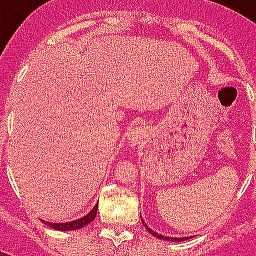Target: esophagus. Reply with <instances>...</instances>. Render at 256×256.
I'll return each instance as SVG.
<instances>
[{
    "label": "esophagus",
    "instance_id": "obj_1",
    "mask_svg": "<svg viewBox=\"0 0 256 256\" xmlns=\"http://www.w3.org/2000/svg\"><path fill=\"white\" fill-rule=\"evenodd\" d=\"M145 128L142 126H138V128H133V130H130V133H128V144L130 145H133V146H137L140 144L142 142L144 138H145Z\"/></svg>",
    "mask_w": 256,
    "mask_h": 256
}]
</instances>
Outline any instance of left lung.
<instances>
[{"instance_id": "8db88e82", "label": "left lung", "mask_w": 256, "mask_h": 256, "mask_svg": "<svg viewBox=\"0 0 256 256\" xmlns=\"http://www.w3.org/2000/svg\"><path fill=\"white\" fill-rule=\"evenodd\" d=\"M142 225L145 226V229H146L149 234H152V236H154V238H157V239L168 240V242H184V240H187V239H191V236H190V238H170V236H164V234H156V232H154L153 229H150L149 226H148V224L145 222V221H144V220H142Z\"/></svg>"}]
</instances>
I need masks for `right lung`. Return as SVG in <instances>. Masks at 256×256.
<instances>
[{
    "label": "right lung",
    "mask_w": 256,
    "mask_h": 256,
    "mask_svg": "<svg viewBox=\"0 0 256 256\" xmlns=\"http://www.w3.org/2000/svg\"><path fill=\"white\" fill-rule=\"evenodd\" d=\"M96 213H98V205L94 206V209L90 210V213L84 217H81L78 220H74V221H70V222H48V221H43L44 224L48 225L50 228L58 229V230H76V229L84 228L85 225H88L90 221H94V217H96Z\"/></svg>",
    "instance_id": "obj_1"
}]
</instances>
